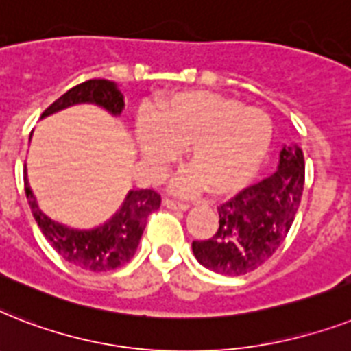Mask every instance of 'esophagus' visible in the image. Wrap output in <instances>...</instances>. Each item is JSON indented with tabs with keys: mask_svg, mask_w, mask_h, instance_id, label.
Masks as SVG:
<instances>
[{
	"mask_svg": "<svg viewBox=\"0 0 351 351\" xmlns=\"http://www.w3.org/2000/svg\"><path fill=\"white\" fill-rule=\"evenodd\" d=\"M162 204L170 210H179V212H184V210L190 208L189 203H183V201H178V199H165Z\"/></svg>",
	"mask_w": 351,
	"mask_h": 351,
	"instance_id": "obj_1",
	"label": "esophagus"
}]
</instances>
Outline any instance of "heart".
Masks as SVG:
<instances>
[{
  "instance_id": "obj_1",
  "label": "heart",
  "mask_w": 351,
  "mask_h": 351,
  "mask_svg": "<svg viewBox=\"0 0 351 351\" xmlns=\"http://www.w3.org/2000/svg\"><path fill=\"white\" fill-rule=\"evenodd\" d=\"M274 127L257 106L212 92H184L156 112V123L137 127L139 152L148 167L162 172L186 150V173L179 189L206 186L214 195L243 189L270 150Z\"/></svg>"
}]
</instances>
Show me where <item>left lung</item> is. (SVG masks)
I'll use <instances>...</instances> for the list:
<instances>
[{
  "mask_svg": "<svg viewBox=\"0 0 351 351\" xmlns=\"http://www.w3.org/2000/svg\"><path fill=\"white\" fill-rule=\"evenodd\" d=\"M304 186L299 145H282L277 170L217 208L219 226L206 241H193L195 259L223 276H243L270 259L295 219Z\"/></svg>",
  "mask_w": 351,
  "mask_h": 351,
  "instance_id": "8db88e82",
  "label": "left lung"
}]
</instances>
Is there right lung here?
<instances>
[{
  "instance_id": "obj_1",
  "label": "right lung",
  "mask_w": 351,
  "mask_h": 351,
  "mask_svg": "<svg viewBox=\"0 0 351 351\" xmlns=\"http://www.w3.org/2000/svg\"><path fill=\"white\" fill-rule=\"evenodd\" d=\"M75 105H96L106 110L112 117H119L125 110V96L114 81L90 80L64 92L41 114L49 117L52 114ZM25 193L38 226L47 237L52 248L66 259L70 265L81 270L106 271L125 265L134 257L147 226V217L159 208L161 195L150 189L128 190L116 214L103 224L94 228H74L60 221L50 219L39 208L38 199L30 189L27 167H25Z\"/></svg>"
}]
</instances>
